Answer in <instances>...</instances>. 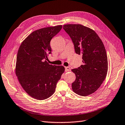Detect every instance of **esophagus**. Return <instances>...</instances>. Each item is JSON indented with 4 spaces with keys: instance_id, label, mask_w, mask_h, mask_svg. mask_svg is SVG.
I'll list each match as a JSON object with an SVG mask.
<instances>
[{
    "instance_id": "esophagus-1",
    "label": "esophagus",
    "mask_w": 125,
    "mask_h": 125,
    "mask_svg": "<svg viewBox=\"0 0 125 125\" xmlns=\"http://www.w3.org/2000/svg\"><path fill=\"white\" fill-rule=\"evenodd\" d=\"M65 71L66 72H69V71H71V68L70 67H65Z\"/></svg>"
}]
</instances>
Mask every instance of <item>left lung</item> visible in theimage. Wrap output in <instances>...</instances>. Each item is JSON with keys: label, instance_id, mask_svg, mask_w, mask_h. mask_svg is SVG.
Returning <instances> with one entry per match:
<instances>
[{"label": "left lung", "instance_id": "obj_1", "mask_svg": "<svg viewBox=\"0 0 125 125\" xmlns=\"http://www.w3.org/2000/svg\"><path fill=\"white\" fill-rule=\"evenodd\" d=\"M63 29L70 36L75 52L82 55V65L72 70L76 75L72 89L82 96L97 90L108 72V58L102 41L92 29L80 24H67Z\"/></svg>", "mask_w": 125, "mask_h": 125}]
</instances>
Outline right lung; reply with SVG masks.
Segmentation results:
<instances>
[{
    "label": "right lung",
    "mask_w": 125,
    "mask_h": 125,
    "mask_svg": "<svg viewBox=\"0 0 125 125\" xmlns=\"http://www.w3.org/2000/svg\"><path fill=\"white\" fill-rule=\"evenodd\" d=\"M62 26L44 28L33 31L22 42L16 58V75L26 93L38 100L46 99L55 90L65 68L48 63L52 53L50 42Z\"/></svg>",
    "instance_id": "1"
}]
</instances>
